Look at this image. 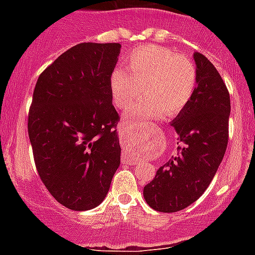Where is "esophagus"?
I'll return each mask as SVG.
<instances>
[{"instance_id":"obj_1","label":"esophagus","mask_w":255,"mask_h":255,"mask_svg":"<svg viewBox=\"0 0 255 255\" xmlns=\"http://www.w3.org/2000/svg\"><path fill=\"white\" fill-rule=\"evenodd\" d=\"M123 154H124V159H125V161L128 162V163H129V164H132V166H134V164L138 163V161H136V159L128 158V155H126V153H123Z\"/></svg>"}]
</instances>
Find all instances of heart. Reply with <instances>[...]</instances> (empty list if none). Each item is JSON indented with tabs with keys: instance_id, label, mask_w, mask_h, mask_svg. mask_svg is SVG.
Listing matches in <instances>:
<instances>
[{
	"instance_id": "obj_1",
	"label": "heart",
	"mask_w": 255,
	"mask_h": 255,
	"mask_svg": "<svg viewBox=\"0 0 255 255\" xmlns=\"http://www.w3.org/2000/svg\"><path fill=\"white\" fill-rule=\"evenodd\" d=\"M126 67L115 69L110 79L114 103L119 108L129 107L141 93L145 96L135 102L128 116L158 119L176 116L188 107L198 85V70L186 56L177 55L155 44L136 48L126 56Z\"/></svg>"
}]
</instances>
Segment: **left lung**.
<instances>
[{
	"mask_svg": "<svg viewBox=\"0 0 255 255\" xmlns=\"http://www.w3.org/2000/svg\"><path fill=\"white\" fill-rule=\"evenodd\" d=\"M198 85L188 107L171 126L181 147L144 186L145 202L154 211L172 213L194 203L211 184L229 141L230 94L216 67L195 52Z\"/></svg>",
	"mask_w": 255,
	"mask_h": 255,
	"instance_id": "obj_1",
	"label": "left lung"
}]
</instances>
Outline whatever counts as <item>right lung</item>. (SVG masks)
<instances>
[{
  "label": "right lung",
  "instance_id": "right-lung-1",
  "mask_svg": "<svg viewBox=\"0 0 255 255\" xmlns=\"http://www.w3.org/2000/svg\"><path fill=\"white\" fill-rule=\"evenodd\" d=\"M120 51V43L76 44L35 84L28 116L35 167L52 197L73 211L100 206L120 166L110 89Z\"/></svg>",
  "mask_w": 255,
  "mask_h": 255
}]
</instances>
